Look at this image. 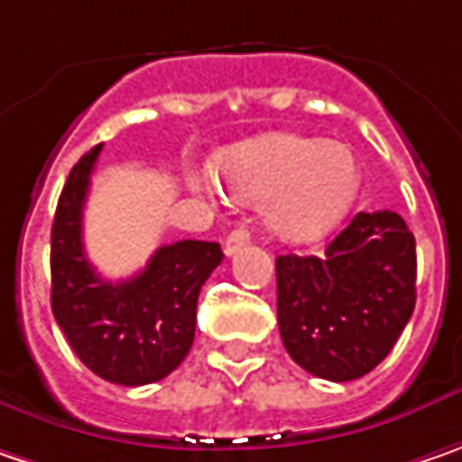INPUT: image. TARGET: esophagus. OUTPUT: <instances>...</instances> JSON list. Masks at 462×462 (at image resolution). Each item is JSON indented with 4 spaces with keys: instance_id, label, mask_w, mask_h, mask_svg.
I'll return each instance as SVG.
<instances>
[{
    "instance_id": "esophagus-1",
    "label": "esophagus",
    "mask_w": 462,
    "mask_h": 462,
    "mask_svg": "<svg viewBox=\"0 0 462 462\" xmlns=\"http://www.w3.org/2000/svg\"><path fill=\"white\" fill-rule=\"evenodd\" d=\"M248 240H251V230H248V227H235V230L227 235V240H225V253L232 255L237 248H243Z\"/></svg>"
}]
</instances>
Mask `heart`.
Listing matches in <instances>:
<instances>
[{"label":"heart","instance_id":"heart-1","mask_svg":"<svg viewBox=\"0 0 462 462\" xmlns=\"http://www.w3.org/2000/svg\"><path fill=\"white\" fill-rule=\"evenodd\" d=\"M232 193L258 201L263 222L290 243L323 237L349 211L359 191V160L346 144L269 134L235 144L217 160ZM211 193V183H199Z\"/></svg>","mask_w":462,"mask_h":462}]
</instances>
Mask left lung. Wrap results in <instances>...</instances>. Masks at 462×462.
Returning a JSON list of instances; mask_svg holds the SVG:
<instances>
[{"label":"left lung","mask_w":462,"mask_h":462,"mask_svg":"<svg viewBox=\"0 0 462 462\" xmlns=\"http://www.w3.org/2000/svg\"><path fill=\"white\" fill-rule=\"evenodd\" d=\"M416 305V240L395 211H359L323 255L276 258V315L290 356L349 383L395 346Z\"/></svg>","instance_id":"8db88e82"}]
</instances>
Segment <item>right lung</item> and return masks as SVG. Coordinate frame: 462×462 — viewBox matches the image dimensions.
I'll return each instance as SVG.
<instances>
[{"mask_svg": "<svg viewBox=\"0 0 462 462\" xmlns=\"http://www.w3.org/2000/svg\"><path fill=\"white\" fill-rule=\"evenodd\" d=\"M103 144L71 168L51 227V310L74 354L116 385L168 377L191 351L196 302L222 263L219 243L178 240L157 248L126 282H106L85 255L82 211Z\"/></svg>", "mask_w": 462, "mask_h": 462, "instance_id": "add662e5", "label": "right lung"}]
</instances>
